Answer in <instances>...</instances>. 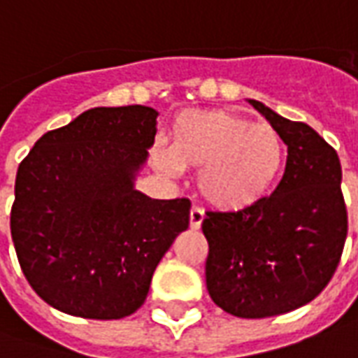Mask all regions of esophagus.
<instances>
[{
  "label": "esophagus",
  "mask_w": 358,
  "mask_h": 358,
  "mask_svg": "<svg viewBox=\"0 0 358 358\" xmlns=\"http://www.w3.org/2000/svg\"><path fill=\"white\" fill-rule=\"evenodd\" d=\"M205 215H203V210L199 207H194V209L189 210V228L192 230H199L201 228V222Z\"/></svg>",
  "instance_id": "1"
}]
</instances>
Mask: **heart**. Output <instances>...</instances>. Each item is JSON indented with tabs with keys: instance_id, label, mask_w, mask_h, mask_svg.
Listing matches in <instances>:
<instances>
[{
	"instance_id": "1",
	"label": "heart",
	"mask_w": 358,
	"mask_h": 358,
	"mask_svg": "<svg viewBox=\"0 0 358 358\" xmlns=\"http://www.w3.org/2000/svg\"><path fill=\"white\" fill-rule=\"evenodd\" d=\"M161 171L203 169L199 192L220 210H245L263 201L284 163L282 136L268 124H253L220 109L186 110L172 126L169 157Z\"/></svg>"
}]
</instances>
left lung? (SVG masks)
Listing matches in <instances>:
<instances>
[{"instance_id":"left-lung-1","label":"left lung","mask_w":358,"mask_h":358,"mask_svg":"<svg viewBox=\"0 0 358 358\" xmlns=\"http://www.w3.org/2000/svg\"><path fill=\"white\" fill-rule=\"evenodd\" d=\"M287 145L284 176L253 207L203 218L210 299L240 318H266L307 305L328 285L347 238L336 149L305 122L249 99Z\"/></svg>"}]
</instances>
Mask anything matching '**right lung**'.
Returning a JSON list of instances; mask_svg holds the SVG:
<instances>
[{
	"mask_svg": "<svg viewBox=\"0 0 358 358\" xmlns=\"http://www.w3.org/2000/svg\"><path fill=\"white\" fill-rule=\"evenodd\" d=\"M143 105L95 107L43 134L17 171L11 236L48 305L95 320L132 315L157 264L189 224L187 199L134 187L157 134Z\"/></svg>",
	"mask_w": 358,
	"mask_h": 358,
	"instance_id": "right-lung-1",
	"label": "right lung"
}]
</instances>
